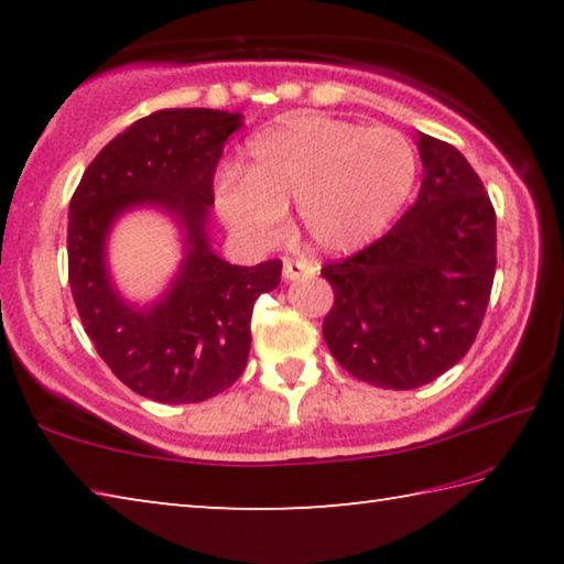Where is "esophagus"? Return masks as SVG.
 I'll return each instance as SVG.
<instances>
[{"instance_id": "1", "label": "esophagus", "mask_w": 564, "mask_h": 564, "mask_svg": "<svg viewBox=\"0 0 564 564\" xmlns=\"http://www.w3.org/2000/svg\"><path fill=\"white\" fill-rule=\"evenodd\" d=\"M316 273V269L308 261H293L285 259L283 261V279L285 281H299V279H311Z\"/></svg>"}]
</instances>
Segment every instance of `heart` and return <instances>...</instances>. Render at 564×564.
<instances>
[{
	"mask_svg": "<svg viewBox=\"0 0 564 564\" xmlns=\"http://www.w3.org/2000/svg\"><path fill=\"white\" fill-rule=\"evenodd\" d=\"M417 154L395 129L333 117H293L248 147V171L216 174L214 202L228 231L251 248L281 241L289 204L323 253H348L378 238L405 206Z\"/></svg>",
	"mask_w": 564,
	"mask_h": 564,
	"instance_id": "b5f03b06",
	"label": "heart"
}]
</instances>
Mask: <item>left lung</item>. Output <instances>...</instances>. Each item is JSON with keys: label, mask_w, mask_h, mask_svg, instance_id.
Listing matches in <instances>:
<instances>
[{"label": "left lung", "mask_w": 564, "mask_h": 564, "mask_svg": "<svg viewBox=\"0 0 564 564\" xmlns=\"http://www.w3.org/2000/svg\"><path fill=\"white\" fill-rule=\"evenodd\" d=\"M417 202L376 243L323 265L336 303L323 338L350 376L393 390L425 386L463 360L498 263L495 208L455 147L417 131Z\"/></svg>", "instance_id": "left-lung-1"}]
</instances>
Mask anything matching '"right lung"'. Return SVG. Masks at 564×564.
<instances>
[{"label": "right lung", "mask_w": 564, "mask_h": 564, "mask_svg": "<svg viewBox=\"0 0 564 564\" xmlns=\"http://www.w3.org/2000/svg\"><path fill=\"white\" fill-rule=\"evenodd\" d=\"M241 113L164 109L133 121L84 171L69 204V285L104 362L156 403H202L231 388L251 350V313L281 283V261L231 265L212 248L208 208L224 141ZM156 207L180 226L185 259L147 306L112 285L106 248L118 218Z\"/></svg>", "instance_id": "add662e5"}]
</instances>
